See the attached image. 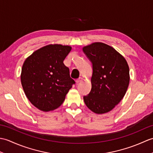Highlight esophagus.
<instances>
[{
	"label": "esophagus",
	"instance_id": "esophagus-1",
	"mask_svg": "<svg viewBox=\"0 0 153 153\" xmlns=\"http://www.w3.org/2000/svg\"><path fill=\"white\" fill-rule=\"evenodd\" d=\"M82 81H83L82 77H79V78H78V79H76V83H79L82 82Z\"/></svg>",
	"mask_w": 153,
	"mask_h": 153
}]
</instances>
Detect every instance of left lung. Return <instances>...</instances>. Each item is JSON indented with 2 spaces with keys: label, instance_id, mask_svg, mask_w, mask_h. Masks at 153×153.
<instances>
[{
  "label": "left lung",
  "instance_id": "1",
  "mask_svg": "<svg viewBox=\"0 0 153 153\" xmlns=\"http://www.w3.org/2000/svg\"><path fill=\"white\" fill-rule=\"evenodd\" d=\"M93 64L91 90L83 97L87 108L98 114L110 112L121 101L128 88L129 69L125 58L105 43L83 47Z\"/></svg>",
  "mask_w": 153,
  "mask_h": 153
}]
</instances>
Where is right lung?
<instances>
[{
  "label": "right lung",
  "mask_w": 153,
  "mask_h": 153,
  "mask_svg": "<svg viewBox=\"0 0 153 153\" xmlns=\"http://www.w3.org/2000/svg\"><path fill=\"white\" fill-rule=\"evenodd\" d=\"M71 50L68 45H48L33 52L23 64V89L30 102L41 111L58 108L75 83L63 63Z\"/></svg>",
  "instance_id": "1"
}]
</instances>
